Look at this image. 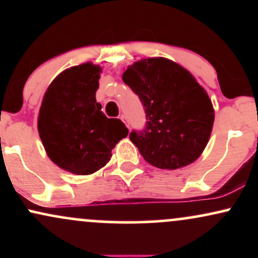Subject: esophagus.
Returning <instances> with one entry per match:
<instances>
[{"instance_id": "esophagus-1", "label": "esophagus", "mask_w": 258, "mask_h": 258, "mask_svg": "<svg viewBox=\"0 0 258 258\" xmlns=\"http://www.w3.org/2000/svg\"><path fill=\"white\" fill-rule=\"evenodd\" d=\"M120 119L122 120L123 122H125V125L127 126V128L130 130V123H128V119H127V116H126V115H121V116H120Z\"/></svg>"}]
</instances>
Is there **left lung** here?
<instances>
[{"mask_svg":"<svg viewBox=\"0 0 258 258\" xmlns=\"http://www.w3.org/2000/svg\"><path fill=\"white\" fill-rule=\"evenodd\" d=\"M122 80L146 111V127L130 133L144 160L162 170H176L199 158L215 111L194 76L170 59L148 58L127 68Z\"/></svg>","mask_w":258,"mask_h":258,"instance_id":"left-lung-1","label":"left lung"}]
</instances>
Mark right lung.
<instances>
[{"mask_svg":"<svg viewBox=\"0 0 258 258\" xmlns=\"http://www.w3.org/2000/svg\"><path fill=\"white\" fill-rule=\"evenodd\" d=\"M102 68L85 63L64 70L42 99L37 128L49 159L63 170L91 174L105 166L111 150L128 135L125 123L108 119L97 103Z\"/></svg>","mask_w":258,"mask_h":258,"instance_id":"right-lung-1","label":"right lung"}]
</instances>
